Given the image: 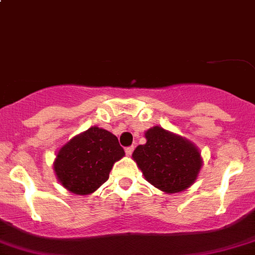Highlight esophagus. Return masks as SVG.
<instances>
[{"mask_svg":"<svg viewBox=\"0 0 255 255\" xmlns=\"http://www.w3.org/2000/svg\"><path fill=\"white\" fill-rule=\"evenodd\" d=\"M133 150H134V147H133V146H129V147H126V153H127L128 156H130V155H132Z\"/></svg>","mask_w":255,"mask_h":255,"instance_id":"1","label":"esophagus"}]
</instances>
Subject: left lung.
<instances>
[{
  "mask_svg": "<svg viewBox=\"0 0 255 255\" xmlns=\"http://www.w3.org/2000/svg\"><path fill=\"white\" fill-rule=\"evenodd\" d=\"M144 137L146 143L137 146L132 157L148 183L165 193H178L196 182L202 157L192 142L159 126Z\"/></svg>",
  "mask_w": 255,
  "mask_h": 255,
  "instance_id": "left-lung-1",
  "label": "left lung"
}]
</instances>
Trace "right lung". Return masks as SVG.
<instances>
[{
  "instance_id": "obj_1",
  "label": "right lung",
  "mask_w": 255,
  "mask_h": 255,
  "mask_svg": "<svg viewBox=\"0 0 255 255\" xmlns=\"http://www.w3.org/2000/svg\"><path fill=\"white\" fill-rule=\"evenodd\" d=\"M123 156L125 150L113 133L95 126L59 148L54 173L71 193L86 196L107 182L114 162Z\"/></svg>"
}]
</instances>
